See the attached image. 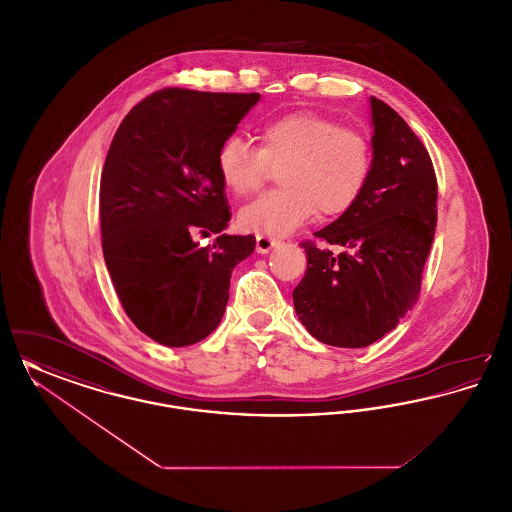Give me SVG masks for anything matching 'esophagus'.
<instances>
[{
    "instance_id": "1",
    "label": "esophagus",
    "mask_w": 512,
    "mask_h": 512,
    "mask_svg": "<svg viewBox=\"0 0 512 512\" xmlns=\"http://www.w3.org/2000/svg\"><path fill=\"white\" fill-rule=\"evenodd\" d=\"M278 242L276 240H272V238H268V236H257V251L259 253H268L272 247H276Z\"/></svg>"
}]
</instances>
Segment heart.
<instances>
[{"label": "heart", "mask_w": 512, "mask_h": 512, "mask_svg": "<svg viewBox=\"0 0 512 512\" xmlns=\"http://www.w3.org/2000/svg\"><path fill=\"white\" fill-rule=\"evenodd\" d=\"M374 149L365 132L313 111H293L259 128V147L228 136L217 149V172L234 195L257 192L272 171L282 188L257 197L238 215L261 236H288L320 215L340 217L365 192Z\"/></svg>", "instance_id": "obj_1"}]
</instances>
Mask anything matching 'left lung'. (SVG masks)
Wrapping results in <instances>:
<instances>
[{
    "instance_id": "1",
    "label": "left lung",
    "mask_w": 512,
    "mask_h": 512,
    "mask_svg": "<svg viewBox=\"0 0 512 512\" xmlns=\"http://www.w3.org/2000/svg\"><path fill=\"white\" fill-rule=\"evenodd\" d=\"M374 163L365 192L315 232L340 253L303 242L307 270L293 290L301 324L318 341L366 347L413 309L438 222L432 159L388 103L370 98Z\"/></svg>"
}]
</instances>
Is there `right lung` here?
Here are the masks:
<instances>
[{
    "label": "right lung",
    "instance_id": "obj_1",
    "mask_svg": "<svg viewBox=\"0 0 512 512\" xmlns=\"http://www.w3.org/2000/svg\"><path fill=\"white\" fill-rule=\"evenodd\" d=\"M259 94L165 88L124 117L99 186L101 247L128 318L151 340L184 347L224 315L234 267L255 236L222 234L230 220L217 149ZM220 236L201 248L194 233Z\"/></svg>",
    "mask_w": 512,
    "mask_h": 512
}]
</instances>
